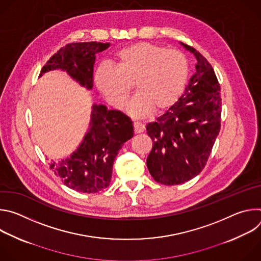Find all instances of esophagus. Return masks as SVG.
I'll return each mask as SVG.
<instances>
[{
    "instance_id": "1",
    "label": "esophagus",
    "mask_w": 261,
    "mask_h": 261,
    "mask_svg": "<svg viewBox=\"0 0 261 261\" xmlns=\"http://www.w3.org/2000/svg\"><path fill=\"white\" fill-rule=\"evenodd\" d=\"M133 125H134V131H135V133H141V132H143L144 129H145L144 124H142L141 122H134Z\"/></svg>"
}]
</instances>
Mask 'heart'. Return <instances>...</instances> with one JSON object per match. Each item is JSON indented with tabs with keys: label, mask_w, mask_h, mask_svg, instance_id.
Wrapping results in <instances>:
<instances>
[{
	"label": "heart",
	"mask_w": 261,
	"mask_h": 261,
	"mask_svg": "<svg viewBox=\"0 0 261 261\" xmlns=\"http://www.w3.org/2000/svg\"><path fill=\"white\" fill-rule=\"evenodd\" d=\"M116 65H100L95 73V84L106 101L123 108L132 92L138 90L128 106L129 114L142 118L151 109H164L180 97L188 79V61L174 48L139 42L120 49Z\"/></svg>",
	"instance_id": "obj_1"
}]
</instances>
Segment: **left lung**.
<instances>
[{"label":"left lung","instance_id":"8db88e82","mask_svg":"<svg viewBox=\"0 0 261 261\" xmlns=\"http://www.w3.org/2000/svg\"><path fill=\"white\" fill-rule=\"evenodd\" d=\"M180 44L195 56L196 71L178 100L146 126L153 141L147 169L156 181L168 186L201 172L221 127V89L215 71L199 51Z\"/></svg>","mask_w":261,"mask_h":261}]
</instances>
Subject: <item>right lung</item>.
Returning a JSON list of instances; mask_svg holds the SVG:
<instances>
[{
  "mask_svg": "<svg viewBox=\"0 0 261 261\" xmlns=\"http://www.w3.org/2000/svg\"><path fill=\"white\" fill-rule=\"evenodd\" d=\"M109 47V43L79 42L61 47L42 67L43 73L61 69L91 90L95 55ZM133 136L131 120L119 110H107L93 105L90 129L81 146L70 158L53 162L50 168L70 189L83 193H97L109 186L115 158L123 144Z\"/></svg>",
  "mask_w": 261,
  "mask_h": 261,
  "instance_id": "obj_1",
  "label": "right lung"
}]
</instances>
